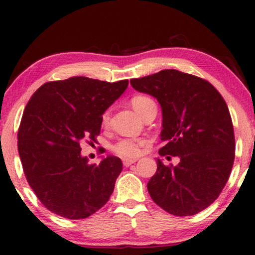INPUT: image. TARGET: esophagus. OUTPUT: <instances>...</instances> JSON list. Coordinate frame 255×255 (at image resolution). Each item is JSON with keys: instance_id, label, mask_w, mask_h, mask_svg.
Listing matches in <instances>:
<instances>
[{"instance_id": "esophagus-1", "label": "esophagus", "mask_w": 255, "mask_h": 255, "mask_svg": "<svg viewBox=\"0 0 255 255\" xmlns=\"http://www.w3.org/2000/svg\"><path fill=\"white\" fill-rule=\"evenodd\" d=\"M135 161H136L135 158H125V159H123V165L125 167H128V166H130L132 164H134Z\"/></svg>"}]
</instances>
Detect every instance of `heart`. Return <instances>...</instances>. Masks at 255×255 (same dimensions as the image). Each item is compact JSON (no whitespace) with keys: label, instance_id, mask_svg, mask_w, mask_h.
Wrapping results in <instances>:
<instances>
[{"label":"heart","instance_id":"obj_1","mask_svg":"<svg viewBox=\"0 0 255 255\" xmlns=\"http://www.w3.org/2000/svg\"><path fill=\"white\" fill-rule=\"evenodd\" d=\"M132 106L134 110L141 115L142 112L147 108L148 105L153 103V100L148 97V96L139 95L134 96L131 99ZM110 111H105L102 116L103 124H107L110 121ZM144 141L140 139H133V137H124V139L119 140L114 145H113V151L116 155L122 158H134L141 153V148L143 147Z\"/></svg>","mask_w":255,"mask_h":255}]
</instances>
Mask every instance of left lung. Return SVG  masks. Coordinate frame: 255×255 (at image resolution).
I'll list each match as a JSON object with an SVG mask.
<instances>
[{
  "instance_id": "8db88e82",
  "label": "left lung",
  "mask_w": 255,
  "mask_h": 255,
  "mask_svg": "<svg viewBox=\"0 0 255 255\" xmlns=\"http://www.w3.org/2000/svg\"><path fill=\"white\" fill-rule=\"evenodd\" d=\"M130 82L160 104V139L166 144L159 155L179 158L176 166L157 159V170L147 185L150 197L174 216L204 210L222 193L235 159L226 102L209 81L173 69Z\"/></svg>"
}]
</instances>
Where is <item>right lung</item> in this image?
Segmentation results:
<instances>
[{
	"label": "right lung",
	"mask_w": 255,
	"mask_h": 255,
	"mask_svg": "<svg viewBox=\"0 0 255 255\" xmlns=\"http://www.w3.org/2000/svg\"><path fill=\"white\" fill-rule=\"evenodd\" d=\"M128 85V80L73 77L44 83L29 99L18 130V151L27 182L49 211L85 219L108 201L122 161L107 156L100 164H88L80 143L96 141L104 112Z\"/></svg>",
	"instance_id": "add662e5"
}]
</instances>
